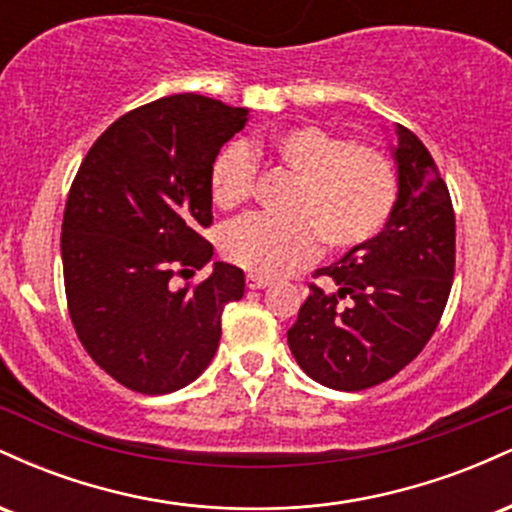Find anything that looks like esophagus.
Wrapping results in <instances>:
<instances>
[{
  "label": "esophagus",
  "instance_id": "esophagus-1",
  "mask_svg": "<svg viewBox=\"0 0 512 512\" xmlns=\"http://www.w3.org/2000/svg\"><path fill=\"white\" fill-rule=\"evenodd\" d=\"M269 284H272V279H267V276H260V274H248V279H245V286H248L250 291L267 289Z\"/></svg>",
  "mask_w": 512,
  "mask_h": 512
}]
</instances>
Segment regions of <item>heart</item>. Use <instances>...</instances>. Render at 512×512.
<instances>
[{
	"label": "heart",
	"instance_id": "obj_1",
	"mask_svg": "<svg viewBox=\"0 0 512 512\" xmlns=\"http://www.w3.org/2000/svg\"><path fill=\"white\" fill-rule=\"evenodd\" d=\"M257 161L296 175L286 216H245L226 228L228 262L260 276H289L327 248L349 252L378 238L397 207L399 178L392 158L373 144L349 142L320 125H293L255 142H231L211 163L209 192L219 209L248 202Z\"/></svg>",
	"mask_w": 512,
	"mask_h": 512
}]
</instances>
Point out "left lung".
<instances>
[{
    "label": "left lung",
    "mask_w": 512,
    "mask_h": 512,
    "mask_svg": "<svg viewBox=\"0 0 512 512\" xmlns=\"http://www.w3.org/2000/svg\"><path fill=\"white\" fill-rule=\"evenodd\" d=\"M399 197L378 238L317 269L337 291L310 284L289 330L310 378L358 392L395 378L436 332L455 276V211L443 175L411 129L395 125Z\"/></svg>",
    "instance_id": "obj_1"
}]
</instances>
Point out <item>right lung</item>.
I'll use <instances>...</instances> for the list:
<instances>
[{
    "instance_id": "add662e5",
    "label": "right lung",
    "mask_w": 512,
    "mask_h": 512,
    "mask_svg": "<svg viewBox=\"0 0 512 512\" xmlns=\"http://www.w3.org/2000/svg\"><path fill=\"white\" fill-rule=\"evenodd\" d=\"M248 110L197 96L129 110L93 142L62 219L67 308L86 354L142 395H168L202 375L221 339L226 303L245 293L243 269L216 262L175 289L214 248L211 163Z\"/></svg>"
}]
</instances>
